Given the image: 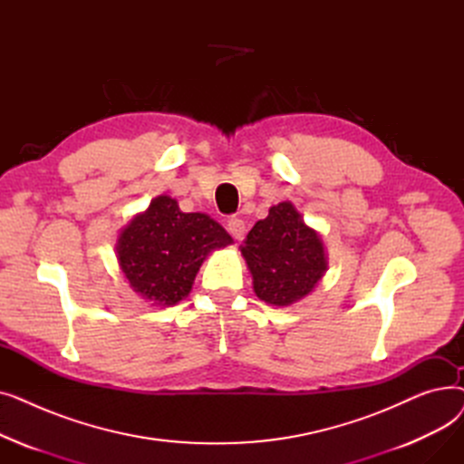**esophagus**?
<instances>
[{"label":"esophagus","mask_w":464,"mask_h":464,"mask_svg":"<svg viewBox=\"0 0 464 464\" xmlns=\"http://www.w3.org/2000/svg\"><path fill=\"white\" fill-rule=\"evenodd\" d=\"M227 229H229V233L233 235L235 240H242L246 235V224L242 222L240 218H231L227 222Z\"/></svg>","instance_id":"1"}]
</instances>
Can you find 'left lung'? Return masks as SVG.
<instances>
[{
  "instance_id": "8db88e82",
  "label": "left lung",
  "mask_w": 464,
  "mask_h": 464,
  "mask_svg": "<svg viewBox=\"0 0 464 464\" xmlns=\"http://www.w3.org/2000/svg\"><path fill=\"white\" fill-rule=\"evenodd\" d=\"M256 295L271 306H291L320 284L329 269L322 235L306 226L291 201L269 208L240 246Z\"/></svg>"
}]
</instances>
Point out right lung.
Returning a JSON list of instances; mask_svg holds the SVG:
<instances>
[{
    "instance_id": "obj_1",
    "label": "right lung",
    "mask_w": 464,
    "mask_h": 464,
    "mask_svg": "<svg viewBox=\"0 0 464 464\" xmlns=\"http://www.w3.org/2000/svg\"><path fill=\"white\" fill-rule=\"evenodd\" d=\"M231 235L205 212H182L179 201L158 195L118 233L116 259L130 287L152 306H173L191 291L203 261Z\"/></svg>"
}]
</instances>
